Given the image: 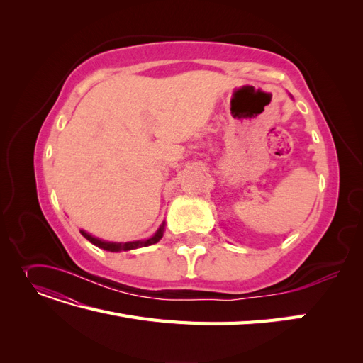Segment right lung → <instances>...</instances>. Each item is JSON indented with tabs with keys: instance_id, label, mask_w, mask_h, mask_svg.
I'll list each match as a JSON object with an SVG mask.
<instances>
[{
	"instance_id": "1",
	"label": "right lung",
	"mask_w": 363,
	"mask_h": 363,
	"mask_svg": "<svg viewBox=\"0 0 363 363\" xmlns=\"http://www.w3.org/2000/svg\"><path fill=\"white\" fill-rule=\"evenodd\" d=\"M163 228H164V224H162V227L157 230L155 236H151L150 239H145V240H136V242H125V244H115V242H104V240H100L96 239L91 235H87L86 232H83V230H80V233L89 240V242H92L94 245L100 247L103 250H107V251H127V250H135V248H139V247H148V245H152L159 242V240L162 239L163 236Z\"/></svg>"
}]
</instances>
